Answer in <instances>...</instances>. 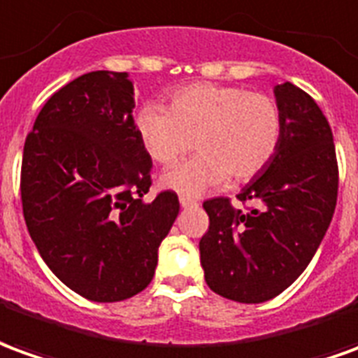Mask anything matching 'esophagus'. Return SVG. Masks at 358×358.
<instances>
[{
	"label": "esophagus",
	"instance_id": "1",
	"mask_svg": "<svg viewBox=\"0 0 358 358\" xmlns=\"http://www.w3.org/2000/svg\"><path fill=\"white\" fill-rule=\"evenodd\" d=\"M179 204H181V208L196 206V202H194L192 199H187V196H179Z\"/></svg>",
	"mask_w": 358,
	"mask_h": 358
}]
</instances>
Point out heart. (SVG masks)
Listing matches in <instances>:
<instances>
[{"instance_id": "b5f03b06", "label": "heart", "mask_w": 358, "mask_h": 358, "mask_svg": "<svg viewBox=\"0 0 358 358\" xmlns=\"http://www.w3.org/2000/svg\"><path fill=\"white\" fill-rule=\"evenodd\" d=\"M134 131L156 164L169 166L194 146L199 154L159 177V185L183 196L262 173L281 141V113L270 96L239 86L199 83L175 90L169 108L146 103L134 115Z\"/></svg>"}]
</instances>
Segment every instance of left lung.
<instances>
[{"label":"left lung","instance_id":"1","mask_svg":"<svg viewBox=\"0 0 358 358\" xmlns=\"http://www.w3.org/2000/svg\"><path fill=\"white\" fill-rule=\"evenodd\" d=\"M281 141L270 164L237 199L258 202L248 214L227 199L204 202L210 227L200 239L208 287L237 303H264L310 264L337 202V162L328 119L291 83L273 88Z\"/></svg>","mask_w":358,"mask_h":358}]
</instances>
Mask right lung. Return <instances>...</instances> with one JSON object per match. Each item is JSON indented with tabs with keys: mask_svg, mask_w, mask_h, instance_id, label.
I'll return each mask as SVG.
<instances>
[{
	"mask_svg": "<svg viewBox=\"0 0 358 358\" xmlns=\"http://www.w3.org/2000/svg\"><path fill=\"white\" fill-rule=\"evenodd\" d=\"M129 73L92 71L53 94L22 152V214L55 278L96 303L148 287L179 199L150 202L152 158L133 121Z\"/></svg>",
	"mask_w": 358,
	"mask_h": 358,
	"instance_id": "1",
	"label": "right lung"
}]
</instances>
